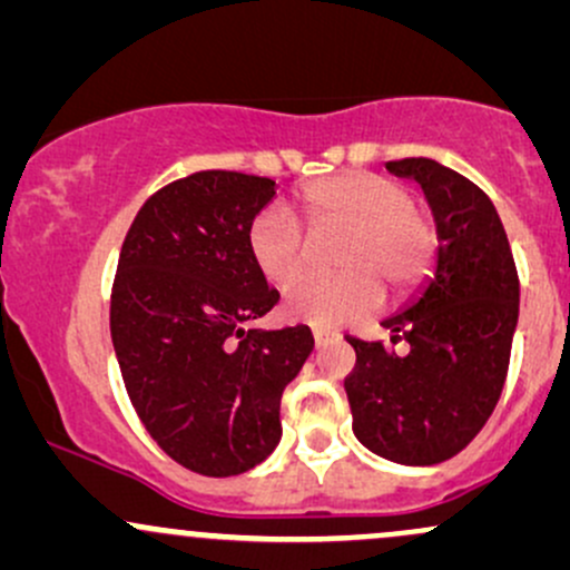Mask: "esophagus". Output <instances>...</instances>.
<instances>
[{
	"instance_id": "1",
	"label": "esophagus",
	"mask_w": 570,
	"mask_h": 570,
	"mask_svg": "<svg viewBox=\"0 0 570 570\" xmlns=\"http://www.w3.org/2000/svg\"><path fill=\"white\" fill-rule=\"evenodd\" d=\"M312 336H315V345L321 347V345H326V342L336 340V332H332V328H315Z\"/></svg>"
}]
</instances>
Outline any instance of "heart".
Masks as SVG:
<instances>
[{
	"label": "heart",
	"instance_id": "heart-1",
	"mask_svg": "<svg viewBox=\"0 0 570 570\" xmlns=\"http://www.w3.org/2000/svg\"><path fill=\"white\" fill-rule=\"evenodd\" d=\"M296 209L312 236L345 230L336 277H304L285 291V315L317 328L342 326L372 312L385 296L402 298L432 272L438 230L415 209L413 195L366 170L326 176L296 193ZM247 247L268 283L287 285L307 261L304 230L291 214L266 209L247 230Z\"/></svg>",
	"mask_w": 570,
	"mask_h": 570
}]
</instances>
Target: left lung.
Instances as JSON below:
<instances>
[{
  "label": "left lung",
  "mask_w": 570,
  "mask_h": 570,
  "mask_svg": "<svg viewBox=\"0 0 570 570\" xmlns=\"http://www.w3.org/2000/svg\"><path fill=\"white\" fill-rule=\"evenodd\" d=\"M385 168L415 179L438 223V268L413 307L383 321L391 345L345 336L353 432L400 464H438L483 430L503 394L519 321V274L498 209L456 170L405 157Z\"/></svg>",
  "instance_id": "obj_1"
}]
</instances>
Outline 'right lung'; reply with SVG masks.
<instances>
[{"instance_id":"1","label":"right lung","mask_w":570,"mask_h":570,"mask_svg":"<svg viewBox=\"0 0 570 570\" xmlns=\"http://www.w3.org/2000/svg\"><path fill=\"white\" fill-rule=\"evenodd\" d=\"M274 181L198 170L157 189L132 219L111 287L125 389L157 445L193 473L253 470L283 438L279 400L315 347L309 326L244 328L279 293L247 230Z\"/></svg>"}]
</instances>
